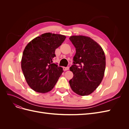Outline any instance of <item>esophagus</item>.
Here are the masks:
<instances>
[{
    "label": "esophagus",
    "instance_id": "34e87169",
    "mask_svg": "<svg viewBox=\"0 0 129 129\" xmlns=\"http://www.w3.org/2000/svg\"><path fill=\"white\" fill-rule=\"evenodd\" d=\"M63 71H68V70H69V67H63Z\"/></svg>",
    "mask_w": 129,
    "mask_h": 129
}]
</instances>
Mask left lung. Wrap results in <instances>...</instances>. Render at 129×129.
I'll use <instances>...</instances> for the list:
<instances>
[{
    "instance_id": "left-lung-1",
    "label": "left lung",
    "mask_w": 129,
    "mask_h": 129,
    "mask_svg": "<svg viewBox=\"0 0 129 129\" xmlns=\"http://www.w3.org/2000/svg\"><path fill=\"white\" fill-rule=\"evenodd\" d=\"M69 40L76 48L69 81L72 90L81 96L90 94L102 82L105 69V56L102 47L91 38L73 36Z\"/></svg>"
}]
</instances>
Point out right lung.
Wrapping results in <instances>:
<instances>
[{
	"label": "right lung",
	"instance_id": "add662e5",
	"mask_svg": "<svg viewBox=\"0 0 129 129\" xmlns=\"http://www.w3.org/2000/svg\"><path fill=\"white\" fill-rule=\"evenodd\" d=\"M63 35L46 33L34 38L23 52L21 69L29 86L36 92H47L55 86L63 68L53 63L55 49L66 39Z\"/></svg>",
	"mask_w": 129,
	"mask_h": 129
}]
</instances>
